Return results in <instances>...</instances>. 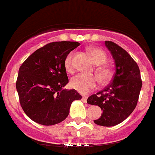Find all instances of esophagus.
Here are the masks:
<instances>
[{"label":"esophagus","instance_id":"34e87169","mask_svg":"<svg viewBox=\"0 0 155 155\" xmlns=\"http://www.w3.org/2000/svg\"><path fill=\"white\" fill-rule=\"evenodd\" d=\"M87 97H86V96H83V97H82V98H81V100H82V101H83V102H87Z\"/></svg>","mask_w":155,"mask_h":155}]
</instances>
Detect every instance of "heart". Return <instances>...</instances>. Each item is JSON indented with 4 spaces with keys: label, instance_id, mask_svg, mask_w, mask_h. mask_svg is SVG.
<instances>
[{
    "label": "heart",
    "instance_id": "1",
    "mask_svg": "<svg viewBox=\"0 0 155 155\" xmlns=\"http://www.w3.org/2000/svg\"><path fill=\"white\" fill-rule=\"evenodd\" d=\"M88 52H89L94 64L102 65V64H105V62L106 61V59H107L106 53L99 48L90 47L88 49ZM73 57V53H69L64 61V67H65L66 71L69 73L74 71ZM97 74H98L99 79L102 82H106L107 81H109L112 76V71H111L110 68L106 66H102V67L98 68L97 69ZM98 83V80L95 76L86 75L83 74H77L76 76L73 77L71 79V82H70L71 87L81 94H86L91 90L94 89L97 87Z\"/></svg>",
    "mask_w": 155,
    "mask_h": 155
}]
</instances>
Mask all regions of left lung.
Returning a JSON list of instances; mask_svg holds the SVG:
<instances>
[{
    "instance_id": "obj_1",
    "label": "left lung",
    "mask_w": 155,
    "mask_h": 155,
    "mask_svg": "<svg viewBox=\"0 0 155 155\" xmlns=\"http://www.w3.org/2000/svg\"><path fill=\"white\" fill-rule=\"evenodd\" d=\"M105 45L113 56L116 73L110 84L88 97L87 102L102 110L94 124L113 127L124 121L136 108L142 81L137 64L125 50L111 41H105Z\"/></svg>"
}]
</instances>
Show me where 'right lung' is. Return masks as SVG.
Segmentation results:
<instances>
[{
	"label": "right lung",
	"instance_id": "add662e5",
	"mask_svg": "<svg viewBox=\"0 0 155 155\" xmlns=\"http://www.w3.org/2000/svg\"><path fill=\"white\" fill-rule=\"evenodd\" d=\"M80 45L78 42H53L35 50L18 71L16 88L25 113L34 122L52 126L64 121L71 103L81 99L76 90L64 89L68 84L64 61Z\"/></svg>",
	"mask_w": 155,
	"mask_h": 155
}]
</instances>
